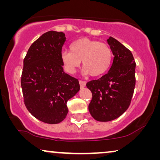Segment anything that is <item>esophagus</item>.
<instances>
[{
    "label": "esophagus",
    "instance_id": "1",
    "mask_svg": "<svg viewBox=\"0 0 160 160\" xmlns=\"http://www.w3.org/2000/svg\"><path fill=\"white\" fill-rule=\"evenodd\" d=\"M79 84H80V87L82 88V87H84L85 86H86V82H84V81L80 80L79 81Z\"/></svg>",
    "mask_w": 160,
    "mask_h": 160
}]
</instances>
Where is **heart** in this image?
Here are the masks:
<instances>
[{"mask_svg":"<svg viewBox=\"0 0 160 160\" xmlns=\"http://www.w3.org/2000/svg\"><path fill=\"white\" fill-rule=\"evenodd\" d=\"M71 51L61 54V61L65 71L73 74L82 61L83 73L98 77L106 73L112 61V51L108 45L88 38L78 39L71 43Z\"/></svg>","mask_w":160,"mask_h":160,"instance_id":"1","label":"heart"}]
</instances>
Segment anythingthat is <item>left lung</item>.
I'll use <instances>...</instances> for the list:
<instances>
[{
    "instance_id": "left-lung-1",
    "label": "left lung",
    "mask_w": 160,
    "mask_h": 160,
    "mask_svg": "<svg viewBox=\"0 0 160 160\" xmlns=\"http://www.w3.org/2000/svg\"><path fill=\"white\" fill-rule=\"evenodd\" d=\"M113 54L110 70L97 80L87 83L92 98L89 111L94 119L108 122L117 119L130 106L135 86V62L128 48L117 39L108 40Z\"/></svg>"
}]
</instances>
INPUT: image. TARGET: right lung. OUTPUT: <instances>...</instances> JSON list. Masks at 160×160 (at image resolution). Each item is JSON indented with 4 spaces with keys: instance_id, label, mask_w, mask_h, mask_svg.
I'll return each instance as SVG.
<instances>
[{
    "instance_id": "obj_1",
    "label": "right lung",
    "mask_w": 160,
    "mask_h": 160,
    "mask_svg": "<svg viewBox=\"0 0 160 160\" xmlns=\"http://www.w3.org/2000/svg\"><path fill=\"white\" fill-rule=\"evenodd\" d=\"M62 32L51 30L35 41L23 60L21 76L24 102L40 121L58 124L66 117L67 102L80 89L77 78L63 71Z\"/></svg>"
}]
</instances>
